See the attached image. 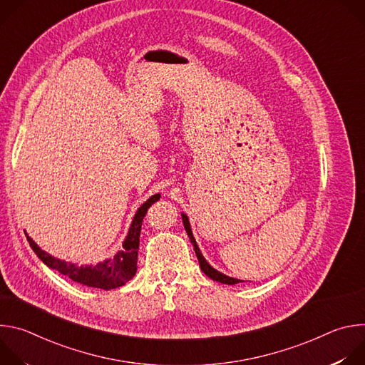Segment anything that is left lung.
Returning a JSON list of instances; mask_svg holds the SVG:
<instances>
[{"label":"left lung","mask_w":365,"mask_h":365,"mask_svg":"<svg viewBox=\"0 0 365 365\" xmlns=\"http://www.w3.org/2000/svg\"><path fill=\"white\" fill-rule=\"evenodd\" d=\"M182 221H183V227H185V230H186V232H187V237H189V240H190V242H192V245H193V250H195V252H196V257H197V259H199L200 270H202L207 277H210V279H212V280H215V282H220V283H222V284H231V286H234V284H237V283H241L242 280L230 277V276H227V274L218 272L217 269H214L210 263L206 262V258L202 255V252H200V250H199V247H197V244H196V240H195V237H193V234H192V228H190L189 218H187V215L183 214V212H182Z\"/></svg>","instance_id":"left-lung-1"}]
</instances>
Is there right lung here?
Masks as SVG:
<instances>
[{"label": "right lung", "mask_w": 365, "mask_h": 365, "mask_svg": "<svg viewBox=\"0 0 365 365\" xmlns=\"http://www.w3.org/2000/svg\"><path fill=\"white\" fill-rule=\"evenodd\" d=\"M160 199V193H155L150 196L137 210L131 225L128 228V234L123 242V250H120L114 257L103 259L98 264H88L79 266L76 263L65 262V259L56 258L51 254L41 250L27 234V241L36 255L41 262L50 267L51 270H56L61 274L69 277L71 280L81 283L88 287H96L102 290H111L124 286L128 280L135 276L137 272V255H138V245H140V232L143 218L147 214L148 207Z\"/></svg>", "instance_id": "1"}]
</instances>
